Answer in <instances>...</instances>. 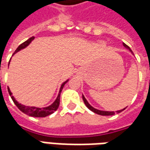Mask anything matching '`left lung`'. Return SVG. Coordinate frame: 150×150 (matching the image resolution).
I'll return each instance as SVG.
<instances>
[{
    "label": "left lung",
    "instance_id": "1",
    "mask_svg": "<svg viewBox=\"0 0 150 150\" xmlns=\"http://www.w3.org/2000/svg\"><path fill=\"white\" fill-rule=\"evenodd\" d=\"M123 46H125L126 49H128L129 51H131V52L132 53V50L130 49V47L127 46L125 43H123ZM83 102H84L85 105H86V106H87V107H88V108L90 109V110L92 111L93 112L96 113V114H98V115H101V116H112V115H114V114H116V113L121 112L123 110H125V109L126 108H125L124 109L116 111V112H109V111H101V110H99V109H96V108H93L92 106H91V104H89V103H88V100H86V98L84 97V96H83Z\"/></svg>",
    "mask_w": 150,
    "mask_h": 150
}]
</instances>
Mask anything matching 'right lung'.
Instances as JSON below:
<instances>
[{
  "label": "right lung",
  "mask_w": 150,
  "mask_h": 150,
  "mask_svg": "<svg viewBox=\"0 0 150 150\" xmlns=\"http://www.w3.org/2000/svg\"><path fill=\"white\" fill-rule=\"evenodd\" d=\"M34 39V37H31L27 41H25V42L21 43L20 46H18L17 50H15L14 54H16L17 52H18L19 50H21L24 49L25 48L26 46H29L30 45V43ZM69 79H67V81H65L64 83H62V85H61V87H60V90H59V95H58V96L56 98V100H54V102L52 104H50V106L48 107H45V108H37V107H30V106H25V105H23V104H19L18 101L15 100V98L13 96V95H12V92L9 90V88H8V91L9 95H10V96H11L12 100L13 101V103L16 104V106L20 109V110L22 112H24L25 114H26V115H29V116H34V117H45V116H47L50 115V114H52L54 112H55L57 109H58V108L59 106V102H60V94H61V91H62V88L64 87V85L68 82Z\"/></svg>",
  "instance_id": "obj_1"
}]
</instances>
